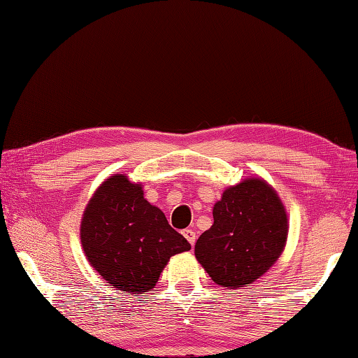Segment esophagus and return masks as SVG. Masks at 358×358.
<instances>
[{"instance_id": "1", "label": "esophagus", "mask_w": 358, "mask_h": 358, "mask_svg": "<svg viewBox=\"0 0 358 358\" xmlns=\"http://www.w3.org/2000/svg\"><path fill=\"white\" fill-rule=\"evenodd\" d=\"M183 235H185V238L189 241L191 246H194V243H196V238H197L196 232H194V230H191V229H186V230H183Z\"/></svg>"}]
</instances>
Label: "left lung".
<instances>
[{
    "label": "left lung",
    "mask_w": 358,
    "mask_h": 358,
    "mask_svg": "<svg viewBox=\"0 0 358 358\" xmlns=\"http://www.w3.org/2000/svg\"><path fill=\"white\" fill-rule=\"evenodd\" d=\"M213 220L194 252L211 280L222 287L254 282L286 246V210L273 187L260 178L227 187L215 203Z\"/></svg>",
    "instance_id": "1"
}]
</instances>
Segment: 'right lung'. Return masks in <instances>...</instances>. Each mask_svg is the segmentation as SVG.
Listing matches in <instances>:
<instances>
[{"instance_id": "1", "label": "right lung", "mask_w": 358, "mask_h": 358, "mask_svg": "<svg viewBox=\"0 0 358 358\" xmlns=\"http://www.w3.org/2000/svg\"><path fill=\"white\" fill-rule=\"evenodd\" d=\"M88 262L121 292L143 294L156 286L175 254L191 250L166 215L143 197L142 185L123 173L107 178L88 202L80 224Z\"/></svg>"}]
</instances>
